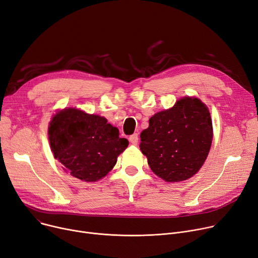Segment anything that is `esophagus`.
<instances>
[{
    "label": "esophagus",
    "instance_id": "obj_1",
    "mask_svg": "<svg viewBox=\"0 0 258 258\" xmlns=\"http://www.w3.org/2000/svg\"><path fill=\"white\" fill-rule=\"evenodd\" d=\"M129 142H130L132 145H138V143H139V136H138V134L134 133V134L130 135Z\"/></svg>",
    "mask_w": 258,
    "mask_h": 258
}]
</instances>
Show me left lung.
Wrapping results in <instances>:
<instances>
[{
	"instance_id": "1",
	"label": "left lung",
	"mask_w": 258,
	"mask_h": 258,
	"mask_svg": "<svg viewBox=\"0 0 258 258\" xmlns=\"http://www.w3.org/2000/svg\"><path fill=\"white\" fill-rule=\"evenodd\" d=\"M140 148L151 170L166 182L187 180L200 170L213 142V123L206 105L185 97L157 112L141 133Z\"/></svg>"
}]
</instances>
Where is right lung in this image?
Wrapping results in <instances>:
<instances>
[{
    "instance_id": "right-lung-1",
    "label": "right lung",
    "mask_w": 258,
    "mask_h": 258,
    "mask_svg": "<svg viewBox=\"0 0 258 258\" xmlns=\"http://www.w3.org/2000/svg\"><path fill=\"white\" fill-rule=\"evenodd\" d=\"M48 134L54 157L64 171L86 182L106 176L129 145L105 117L74 108L56 113Z\"/></svg>"
}]
</instances>
